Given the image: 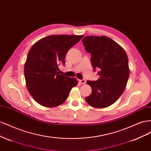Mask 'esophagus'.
<instances>
[{
    "label": "esophagus",
    "instance_id": "obj_1",
    "mask_svg": "<svg viewBox=\"0 0 151 151\" xmlns=\"http://www.w3.org/2000/svg\"><path fill=\"white\" fill-rule=\"evenodd\" d=\"M79 83L81 84H85L86 83V81L85 79H82V80H80L79 81Z\"/></svg>",
    "mask_w": 151,
    "mask_h": 151
}]
</instances>
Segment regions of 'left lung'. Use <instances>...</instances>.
<instances>
[{
	"label": "left lung",
	"mask_w": 151,
	"mask_h": 151,
	"mask_svg": "<svg viewBox=\"0 0 151 151\" xmlns=\"http://www.w3.org/2000/svg\"><path fill=\"white\" fill-rule=\"evenodd\" d=\"M83 43L91 55L94 70H100L97 81H87L92 93L86 101L94 108L108 107L115 103L126 88L130 75L127 55L119 44L105 36H85Z\"/></svg>",
	"instance_id": "left-lung-1"
}]
</instances>
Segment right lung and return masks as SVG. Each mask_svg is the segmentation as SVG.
<instances>
[{
    "label": "right lung",
    "instance_id": "obj_1",
    "mask_svg": "<svg viewBox=\"0 0 151 151\" xmlns=\"http://www.w3.org/2000/svg\"><path fill=\"white\" fill-rule=\"evenodd\" d=\"M83 35H50L36 42L30 48L24 63L26 87L42 106L56 107L65 101L76 78L59 74V63H65L66 54Z\"/></svg>",
    "mask_w": 151,
    "mask_h": 151
}]
</instances>
